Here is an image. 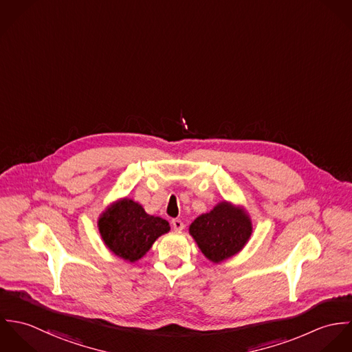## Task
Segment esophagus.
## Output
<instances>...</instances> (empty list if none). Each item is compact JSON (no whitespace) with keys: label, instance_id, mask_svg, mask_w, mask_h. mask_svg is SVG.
Here are the masks:
<instances>
[{"label":"esophagus","instance_id":"1","mask_svg":"<svg viewBox=\"0 0 352 352\" xmlns=\"http://www.w3.org/2000/svg\"><path fill=\"white\" fill-rule=\"evenodd\" d=\"M172 228L176 230V232H180L184 229V223L180 221V219H172Z\"/></svg>","mask_w":352,"mask_h":352}]
</instances>
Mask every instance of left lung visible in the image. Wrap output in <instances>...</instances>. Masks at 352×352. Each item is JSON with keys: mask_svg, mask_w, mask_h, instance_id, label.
<instances>
[{"mask_svg": "<svg viewBox=\"0 0 352 352\" xmlns=\"http://www.w3.org/2000/svg\"><path fill=\"white\" fill-rule=\"evenodd\" d=\"M251 217L243 206L222 201L210 212L199 215L190 225V234L201 253L219 264L243 251L252 236Z\"/></svg>", "mask_w": 352, "mask_h": 352, "instance_id": "obj_1", "label": "left lung"}]
</instances>
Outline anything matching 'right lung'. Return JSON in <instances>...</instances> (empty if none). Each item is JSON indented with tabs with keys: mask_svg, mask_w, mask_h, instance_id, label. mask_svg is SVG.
<instances>
[{
	"mask_svg": "<svg viewBox=\"0 0 352 352\" xmlns=\"http://www.w3.org/2000/svg\"><path fill=\"white\" fill-rule=\"evenodd\" d=\"M98 228L105 247L130 263L142 258L154 241L170 230L168 221L148 214L130 198L112 201L101 212Z\"/></svg>",
	"mask_w": 352,
	"mask_h": 352,
	"instance_id": "right-lung-1",
	"label": "right lung"
}]
</instances>
